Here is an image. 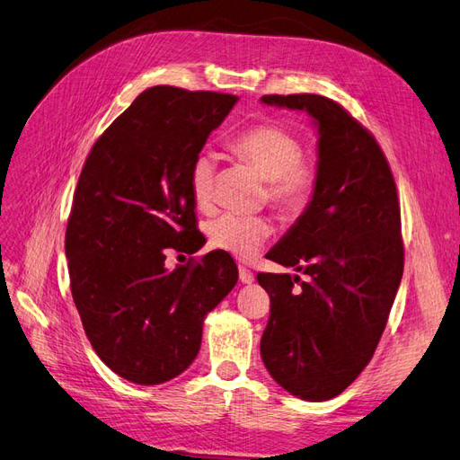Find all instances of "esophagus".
Masks as SVG:
<instances>
[{"instance_id": "obj_1", "label": "esophagus", "mask_w": 460, "mask_h": 460, "mask_svg": "<svg viewBox=\"0 0 460 460\" xmlns=\"http://www.w3.org/2000/svg\"><path fill=\"white\" fill-rule=\"evenodd\" d=\"M239 279L243 281V284H252L254 274L246 266H239Z\"/></svg>"}]
</instances>
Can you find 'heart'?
<instances>
[{
  "instance_id": "b5f03b06",
  "label": "heart",
  "mask_w": 460,
  "mask_h": 460,
  "mask_svg": "<svg viewBox=\"0 0 460 460\" xmlns=\"http://www.w3.org/2000/svg\"><path fill=\"white\" fill-rule=\"evenodd\" d=\"M229 149L237 159L266 181L264 198L281 216L296 217L303 214L319 184L316 163L303 155L301 139L291 129L278 124H258L243 129L229 141ZM217 164L209 153H198L188 171V186L198 209L209 211L214 206ZM272 234V223L264 216L223 214L209 223V244L241 261H251Z\"/></svg>"
}]
</instances>
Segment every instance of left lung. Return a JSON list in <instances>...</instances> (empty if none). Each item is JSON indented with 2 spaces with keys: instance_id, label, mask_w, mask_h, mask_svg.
<instances>
[{
  "instance_id": "8db88e82",
  "label": "left lung",
  "mask_w": 460,
  "mask_h": 460,
  "mask_svg": "<svg viewBox=\"0 0 460 460\" xmlns=\"http://www.w3.org/2000/svg\"><path fill=\"white\" fill-rule=\"evenodd\" d=\"M262 102L307 111L319 126L314 196L268 252L309 278H256L270 296L266 369L288 393L321 402L346 391L371 361L402 279L396 182L373 134L336 101L299 93Z\"/></svg>"
}]
</instances>
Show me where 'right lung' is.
<instances>
[{
	"instance_id": "1",
	"label": "right lung",
	"mask_w": 460,
	"mask_h": 460,
	"mask_svg": "<svg viewBox=\"0 0 460 460\" xmlns=\"http://www.w3.org/2000/svg\"><path fill=\"white\" fill-rule=\"evenodd\" d=\"M237 102L227 93L146 89L91 147L66 229L69 288L97 356L122 379L161 385L188 369L206 314L237 284L226 252H194L190 163Z\"/></svg>"
}]
</instances>
